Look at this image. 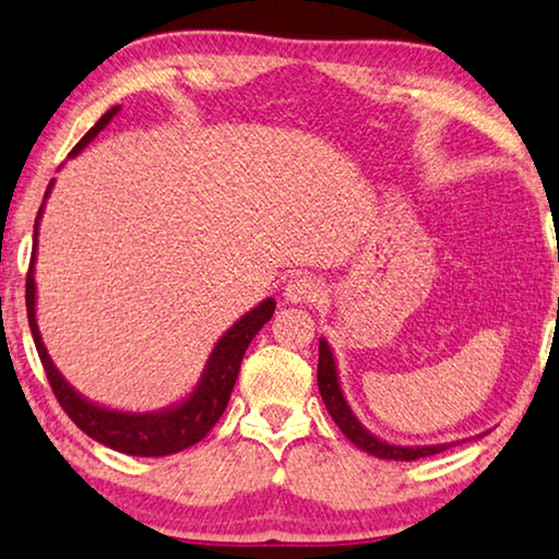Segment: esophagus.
I'll use <instances>...</instances> for the list:
<instances>
[{
    "label": "esophagus",
    "mask_w": 559,
    "mask_h": 559,
    "mask_svg": "<svg viewBox=\"0 0 559 559\" xmlns=\"http://www.w3.org/2000/svg\"><path fill=\"white\" fill-rule=\"evenodd\" d=\"M321 296V283L311 276H294L286 288H283V298L288 304H316Z\"/></svg>",
    "instance_id": "obj_1"
}]
</instances>
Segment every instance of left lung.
I'll return each mask as SVG.
<instances>
[{"label": "left lung", "mask_w": 559, "mask_h": 559, "mask_svg": "<svg viewBox=\"0 0 559 559\" xmlns=\"http://www.w3.org/2000/svg\"><path fill=\"white\" fill-rule=\"evenodd\" d=\"M319 391L323 404L331 414V419L336 421V427L344 431L352 444H356L361 452H369L379 460H394V462H414L421 456H431L444 452V449L460 444V441H447V444H424V447H404V444H391V441L379 439L371 435L364 424L356 419V414L348 406L344 391H341L338 381V366L333 359V352L326 338H319ZM481 437V435H479ZM466 441V439H462Z\"/></svg>", "instance_id": "obj_1"}]
</instances>
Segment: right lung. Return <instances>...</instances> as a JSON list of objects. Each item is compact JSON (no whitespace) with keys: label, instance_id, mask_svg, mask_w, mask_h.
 <instances>
[{"label":"right lung","instance_id":"add662e5","mask_svg":"<svg viewBox=\"0 0 559 559\" xmlns=\"http://www.w3.org/2000/svg\"><path fill=\"white\" fill-rule=\"evenodd\" d=\"M118 112L120 105L107 110L103 118L87 130V135L72 147L70 157H78L82 150L93 143L99 135V130H105ZM52 186L55 178L49 180L45 200H41L35 221V246H32V261L27 273V319L39 361L45 366L49 386H52L57 402H60L67 416H70L87 437H93L99 444L115 449V452L130 456H165L198 444V441L215 427V421L221 419L223 412H226L246 348L255 338V333L263 329V323L271 321L273 311H276V301H273V298H265V301L251 308L246 316H240V319L223 333L218 344L213 346L211 356H207L205 369L200 373L195 389L190 391L186 399H180L178 404L165 406V409L157 412H120L110 409V406H99L95 402H90L87 396H82L80 391H74V386H70V381L62 377L55 361L49 359L47 346L45 341H41V333L37 326V236L41 213H45V203L49 193H52Z\"/></svg>","mask_w":559,"mask_h":559}]
</instances>
